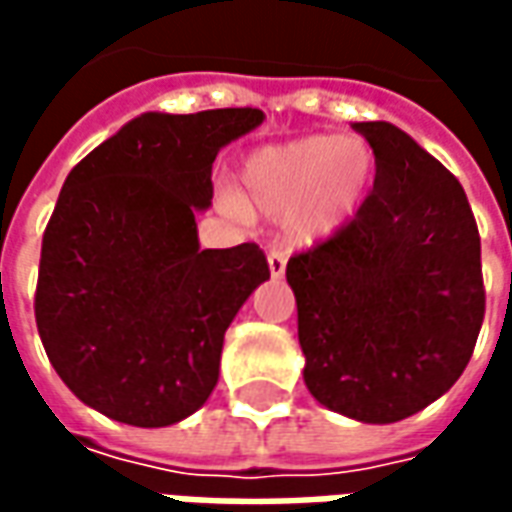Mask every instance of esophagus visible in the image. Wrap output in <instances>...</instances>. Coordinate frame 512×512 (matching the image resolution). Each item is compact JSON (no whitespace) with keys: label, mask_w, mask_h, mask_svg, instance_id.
Wrapping results in <instances>:
<instances>
[{"label":"esophagus","mask_w":512,"mask_h":512,"mask_svg":"<svg viewBox=\"0 0 512 512\" xmlns=\"http://www.w3.org/2000/svg\"><path fill=\"white\" fill-rule=\"evenodd\" d=\"M268 271H271V277L279 279L285 274V255L282 252H268Z\"/></svg>","instance_id":"1"}]
</instances>
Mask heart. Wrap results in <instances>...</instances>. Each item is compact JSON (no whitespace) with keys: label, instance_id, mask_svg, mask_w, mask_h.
I'll return each mask as SVG.
<instances>
[{"label":"heart","instance_id":"1","mask_svg":"<svg viewBox=\"0 0 512 512\" xmlns=\"http://www.w3.org/2000/svg\"><path fill=\"white\" fill-rule=\"evenodd\" d=\"M378 175V158L365 139L318 134L260 147L241 164L233 211L288 216L296 244L329 238L362 211Z\"/></svg>","mask_w":512,"mask_h":512}]
</instances>
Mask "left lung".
Returning a JSON list of instances; mask_svg holds the SVG:
<instances>
[{
    "mask_svg": "<svg viewBox=\"0 0 512 512\" xmlns=\"http://www.w3.org/2000/svg\"><path fill=\"white\" fill-rule=\"evenodd\" d=\"M378 158L370 197L288 260L304 384L337 414L386 425L450 389L485 315L480 233L450 169L392 123H354Z\"/></svg>",
    "mask_w": 512,
    "mask_h": 512,
    "instance_id": "left-lung-1",
    "label": "left lung"
}]
</instances>
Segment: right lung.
<instances>
[{
  "label": "right lung",
  "instance_id": "obj_1",
  "mask_svg": "<svg viewBox=\"0 0 512 512\" xmlns=\"http://www.w3.org/2000/svg\"><path fill=\"white\" fill-rule=\"evenodd\" d=\"M263 112H147L65 178L40 249L35 321L57 376L109 419L164 428L219 381L227 326L268 271L257 244L200 249L216 153Z\"/></svg>",
  "mask_w": 512,
  "mask_h": 512
}]
</instances>
